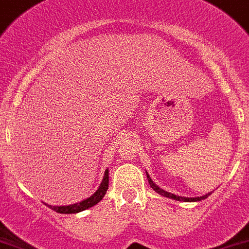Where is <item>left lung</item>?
I'll return each instance as SVG.
<instances>
[{
  "instance_id": "8db88e82",
  "label": "left lung",
  "mask_w": 249,
  "mask_h": 249,
  "mask_svg": "<svg viewBox=\"0 0 249 249\" xmlns=\"http://www.w3.org/2000/svg\"><path fill=\"white\" fill-rule=\"evenodd\" d=\"M146 176H147L148 184H150V187L152 188V189L155 190V192L159 193V194L162 195V196H166V198L173 199V200H178V201H200V200H204V199L208 198L209 195L213 194V192H209L208 194L201 195V196H195V198H185V196H179V195L172 194V193H168V192H166V190L161 189V188H160L159 185H156V183H153V180L151 179L150 174H148L147 172H146Z\"/></svg>"
}]
</instances>
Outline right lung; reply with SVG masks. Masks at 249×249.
Segmentation results:
<instances>
[{
	"mask_svg": "<svg viewBox=\"0 0 249 249\" xmlns=\"http://www.w3.org/2000/svg\"><path fill=\"white\" fill-rule=\"evenodd\" d=\"M108 187H109V169H106V172H104V177H103V179H102V183L99 184L98 189L93 193L89 198L85 199V200L80 201V203L71 204V205L53 206V205H48V204H46V205H48L51 210H54V211H56V213H81V211L87 210V209L92 208V206H94L96 204H98L99 201L103 199L104 195H106L107 190H108Z\"/></svg>",
	"mask_w": 249,
	"mask_h": 249,
	"instance_id": "add662e5",
	"label": "right lung"
}]
</instances>
